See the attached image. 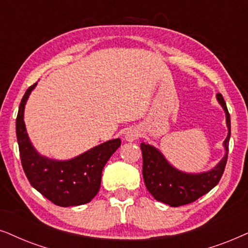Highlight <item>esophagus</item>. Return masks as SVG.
Segmentation results:
<instances>
[{"instance_id": "obj_1", "label": "esophagus", "mask_w": 248, "mask_h": 248, "mask_svg": "<svg viewBox=\"0 0 248 248\" xmlns=\"http://www.w3.org/2000/svg\"><path fill=\"white\" fill-rule=\"evenodd\" d=\"M140 136V131L136 128H129L126 133H124V140H128V141H134L138 140V137Z\"/></svg>"}]
</instances>
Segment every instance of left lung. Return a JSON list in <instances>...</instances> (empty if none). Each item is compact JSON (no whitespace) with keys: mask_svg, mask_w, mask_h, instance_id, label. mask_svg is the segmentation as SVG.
<instances>
[{"mask_svg":"<svg viewBox=\"0 0 248 248\" xmlns=\"http://www.w3.org/2000/svg\"><path fill=\"white\" fill-rule=\"evenodd\" d=\"M219 103L226 111L228 136L224 140V155L220 163L207 172L200 174H188L180 172L167 162L163 155L151 145L141 143L143 153V178L147 190L156 201L163 202L170 206H181L195 202L197 199L209 193L216 187L222 177L227 164L228 151H229L230 138V114L222 95L217 94Z\"/></svg>","mask_w":248,"mask_h":248,"instance_id":"1","label":"left lung"}]
</instances>
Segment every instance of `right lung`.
Masks as SVG:
<instances>
[{"instance_id": "right-lung-1", "label": "right lung", "mask_w": 248, "mask_h": 248, "mask_svg": "<svg viewBox=\"0 0 248 248\" xmlns=\"http://www.w3.org/2000/svg\"><path fill=\"white\" fill-rule=\"evenodd\" d=\"M26 91L16 121V140L21 166L29 183L43 196L59 206H76L91 202L98 193L102 171L121 140H108L69 161H54L41 156L29 140L24 122L26 101L34 90Z\"/></svg>"}]
</instances>
